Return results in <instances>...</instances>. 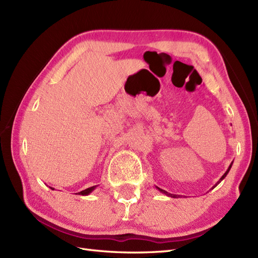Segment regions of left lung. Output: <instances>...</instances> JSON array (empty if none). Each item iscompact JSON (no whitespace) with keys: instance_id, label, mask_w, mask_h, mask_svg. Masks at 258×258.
Returning <instances> with one entry per match:
<instances>
[{"instance_id":"left-lung-1","label":"left lung","mask_w":258,"mask_h":258,"mask_svg":"<svg viewBox=\"0 0 258 258\" xmlns=\"http://www.w3.org/2000/svg\"><path fill=\"white\" fill-rule=\"evenodd\" d=\"M231 166H232V162L230 163V166L228 167V169H227V171H226V172L224 173V175L220 178V179H218V182L212 187V188H211V189H213L214 188V187H216L217 186V184H220L222 181H223V179L226 177V175H227L228 174V172H229V170H230V168H231ZM156 188H157L160 192H162V194H165L166 195V196H168V197H172V198H179V197H181V196H179V195H173V194H170V192H168V191H166V190H163V189H161V188H159V187H157V186H156Z\"/></svg>"}]
</instances>
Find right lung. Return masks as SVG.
I'll return each mask as SVG.
<instances>
[{
	"instance_id": "1",
	"label": "right lung",
	"mask_w": 258,
	"mask_h": 258,
	"mask_svg": "<svg viewBox=\"0 0 258 258\" xmlns=\"http://www.w3.org/2000/svg\"><path fill=\"white\" fill-rule=\"evenodd\" d=\"M96 187H97V185H96V186H92V187H89V188H87V189H84V190L80 191V192H79V195H82V196H87V195L91 194L93 190L96 189ZM50 188L53 190L52 187H50Z\"/></svg>"
}]
</instances>
